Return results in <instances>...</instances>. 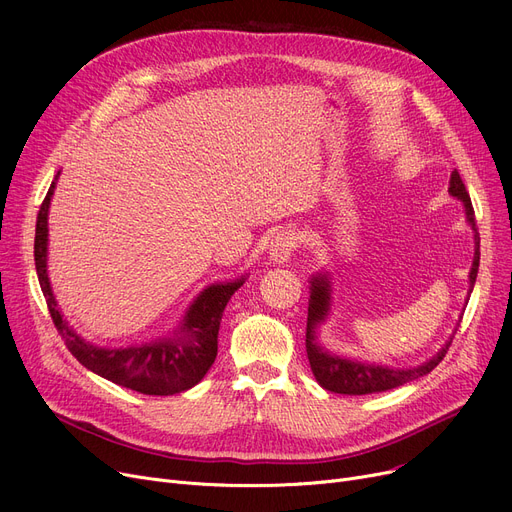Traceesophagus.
<instances>
[{
	"instance_id": "34e87169",
	"label": "esophagus",
	"mask_w": 512,
	"mask_h": 512,
	"mask_svg": "<svg viewBox=\"0 0 512 512\" xmlns=\"http://www.w3.org/2000/svg\"><path fill=\"white\" fill-rule=\"evenodd\" d=\"M299 245H301L299 234L294 232V230H290V228H284L272 240L270 259L276 261V263H286L294 255V251L299 249Z\"/></svg>"
}]
</instances>
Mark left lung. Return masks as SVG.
Here are the masks:
<instances>
[{"mask_svg": "<svg viewBox=\"0 0 512 512\" xmlns=\"http://www.w3.org/2000/svg\"><path fill=\"white\" fill-rule=\"evenodd\" d=\"M448 191L465 203L467 220L475 228V211H473L471 197L467 193L465 182H463L459 170L452 172ZM475 240H479L477 234H475ZM475 245H477V249H475L471 276H469L471 290H473V284H475V278H477V267H479V242H475ZM328 301H330V288H328L326 276L313 278L309 315H307L305 346H307V357H309V365H311L315 380L319 382L321 388H326L330 392L351 394V396L388 392L392 388H398V386L407 384L411 380H417V378H421V375L432 371L444 359V355L448 353V346L452 344V340H450L434 359H429L425 365H421L417 369H390V367H382V365H365V363H359V361H348V359L328 355L326 351H321V348L315 342V328H317L319 321L324 319V315L328 313Z\"/></svg>", "mask_w": 512, "mask_h": 512, "instance_id": "8db88e82", "label": "left lung"}]
</instances>
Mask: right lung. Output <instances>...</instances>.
I'll return each mask as SVG.
<instances>
[{
	"instance_id": "1",
	"label": "right lung",
	"mask_w": 512,
	"mask_h": 512,
	"mask_svg": "<svg viewBox=\"0 0 512 512\" xmlns=\"http://www.w3.org/2000/svg\"><path fill=\"white\" fill-rule=\"evenodd\" d=\"M58 178V176H56ZM51 182L49 191L37 213L35 228V267L43 297L47 301L49 315L58 334L62 336L68 351L93 373L110 380L118 386L130 388L151 396H170L193 388L203 380V375L218 355V330L222 313L232 294L242 286V280L228 284H213L205 288L193 307L188 309L180 338L161 340L145 346L130 348H99L76 336L53 299L47 278V211L53 195Z\"/></svg>"
}]
</instances>
